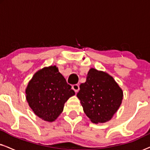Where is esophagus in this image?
<instances>
[{"label":"esophagus","instance_id":"34e87169","mask_svg":"<svg viewBox=\"0 0 150 150\" xmlns=\"http://www.w3.org/2000/svg\"><path fill=\"white\" fill-rule=\"evenodd\" d=\"M72 89L76 93H78L80 89V87H79V85H72Z\"/></svg>","mask_w":150,"mask_h":150}]
</instances>
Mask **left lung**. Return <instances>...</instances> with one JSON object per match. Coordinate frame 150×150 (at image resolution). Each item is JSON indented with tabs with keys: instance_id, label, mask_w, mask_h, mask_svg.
I'll use <instances>...</instances> for the list:
<instances>
[{
	"instance_id": "1",
	"label": "left lung",
	"mask_w": 150,
	"mask_h": 150,
	"mask_svg": "<svg viewBox=\"0 0 150 150\" xmlns=\"http://www.w3.org/2000/svg\"><path fill=\"white\" fill-rule=\"evenodd\" d=\"M123 91L113 78L103 71L91 68L85 83L80 85L77 97L91 122L110 120L122 102Z\"/></svg>"
}]
</instances>
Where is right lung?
I'll use <instances>...</instances> for the list:
<instances>
[{
	"label": "right lung",
	"instance_id": "right-lung-1",
	"mask_svg": "<svg viewBox=\"0 0 150 150\" xmlns=\"http://www.w3.org/2000/svg\"><path fill=\"white\" fill-rule=\"evenodd\" d=\"M56 65L45 67L35 73L26 88V98L34 113L52 122L63 112L65 102L75 92Z\"/></svg>",
	"mask_w": 150,
	"mask_h": 150
}]
</instances>
